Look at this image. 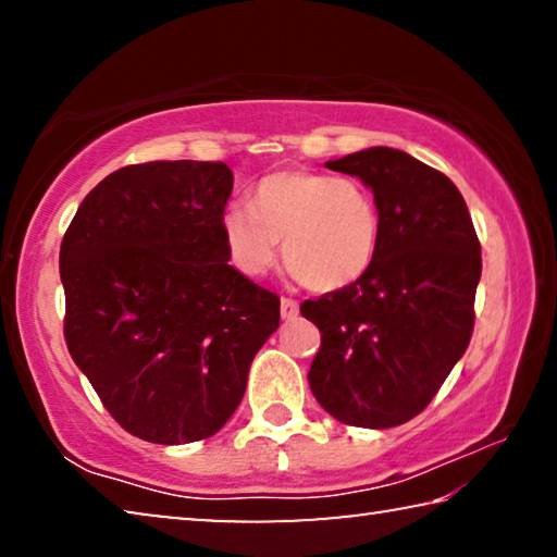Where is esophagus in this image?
<instances>
[{
	"mask_svg": "<svg viewBox=\"0 0 557 557\" xmlns=\"http://www.w3.org/2000/svg\"><path fill=\"white\" fill-rule=\"evenodd\" d=\"M297 312H299V305H297L295 299H289V297H282L280 299V314H282V319H295Z\"/></svg>",
	"mask_w": 557,
	"mask_h": 557,
	"instance_id": "34e87169",
	"label": "esophagus"
}]
</instances>
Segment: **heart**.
<instances>
[{"instance_id": "obj_1", "label": "heart", "mask_w": 557, "mask_h": 557, "mask_svg": "<svg viewBox=\"0 0 557 557\" xmlns=\"http://www.w3.org/2000/svg\"><path fill=\"white\" fill-rule=\"evenodd\" d=\"M223 245L245 277H262L282 258L314 292H336L371 270L381 211L371 188L348 176L282 169L250 191V209L221 215Z\"/></svg>"}]
</instances>
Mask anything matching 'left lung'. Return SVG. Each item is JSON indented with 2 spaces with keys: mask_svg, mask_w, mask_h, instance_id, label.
I'll list each match as a JSON object with an SVG mask.
<instances>
[{
  "mask_svg": "<svg viewBox=\"0 0 557 557\" xmlns=\"http://www.w3.org/2000/svg\"><path fill=\"white\" fill-rule=\"evenodd\" d=\"M326 166L371 188L381 240L361 280L299 307L322 332L307 381L344 425L395 428L467 351L482 245L459 188L408 152L371 147Z\"/></svg>",
  "mask_w": 557,
  "mask_h": 557,
  "instance_id": "left-lung-1",
  "label": "left lung"
}]
</instances>
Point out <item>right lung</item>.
Returning a JSON list of instances; mask_svg holds the SVG:
<instances>
[{
    "instance_id": "1",
    "label": "right lung",
    "mask_w": 557,
    "mask_h": 557,
    "mask_svg": "<svg viewBox=\"0 0 557 557\" xmlns=\"http://www.w3.org/2000/svg\"><path fill=\"white\" fill-rule=\"evenodd\" d=\"M223 162H147L102 178L61 243L63 334L129 435L186 445L238 408L280 297L228 265Z\"/></svg>"
}]
</instances>
